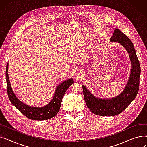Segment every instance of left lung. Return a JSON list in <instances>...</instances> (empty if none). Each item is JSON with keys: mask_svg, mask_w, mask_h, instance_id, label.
<instances>
[{"mask_svg": "<svg viewBox=\"0 0 147 147\" xmlns=\"http://www.w3.org/2000/svg\"><path fill=\"white\" fill-rule=\"evenodd\" d=\"M110 40L119 42L127 51L132 65L130 79L125 89L118 96L111 99L95 98L84 85L82 86L85 102L91 112L101 116H113L120 114L136 98L140 87V64L134 45L129 37L119 29H115Z\"/></svg>", "mask_w": 147, "mask_h": 147, "instance_id": "1", "label": "left lung"}]
</instances>
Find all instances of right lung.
<instances>
[{
  "label": "right lung",
  "instance_id": "right-lung-1",
  "mask_svg": "<svg viewBox=\"0 0 147 147\" xmlns=\"http://www.w3.org/2000/svg\"><path fill=\"white\" fill-rule=\"evenodd\" d=\"M7 69H8V64H7L6 68L7 96H8L11 102L26 117L31 120H44L55 116L60 109L62 99H63V97L66 90L74 83V81L72 79L63 82L58 86L53 99L47 105L41 108L33 107L22 103L15 96L11 86L8 73H7Z\"/></svg>",
  "mask_w": 147,
  "mask_h": 147
}]
</instances>
